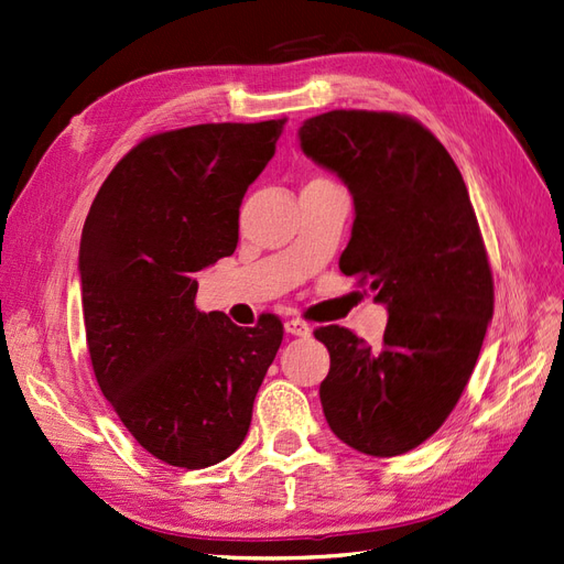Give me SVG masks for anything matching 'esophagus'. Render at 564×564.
Segmentation results:
<instances>
[{
	"instance_id": "obj_1",
	"label": "esophagus",
	"mask_w": 564,
	"mask_h": 564,
	"mask_svg": "<svg viewBox=\"0 0 564 564\" xmlns=\"http://www.w3.org/2000/svg\"><path fill=\"white\" fill-rule=\"evenodd\" d=\"M285 333H291V335H297V337H307L310 333H312V328L304 324V321H300V318H291V321H285Z\"/></svg>"
}]
</instances>
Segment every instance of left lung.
Returning a JSON list of instances; mask_svg holds the SVG:
<instances>
[{
    "mask_svg": "<svg viewBox=\"0 0 564 564\" xmlns=\"http://www.w3.org/2000/svg\"><path fill=\"white\" fill-rule=\"evenodd\" d=\"M302 153L351 193L340 269L388 307L382 347L340 326L316 328L330 354L321 406L337 440L399 456L458 404L494 316L479 224L454 158L397 112L330 110L297 130Z\"/></svg>",
    "mask_w": 564,
    "mask_h": 564,
    "instance_id": "1",
    "label": "left lung"
}]
</instances>
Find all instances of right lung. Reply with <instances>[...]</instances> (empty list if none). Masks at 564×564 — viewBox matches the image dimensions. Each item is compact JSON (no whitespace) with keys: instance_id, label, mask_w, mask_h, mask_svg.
Listing matches in <instances>:
<instances>
[{"instance_id":"right-lung-1","label":"right lung","mask_w":564,"mask_h":564,"mask_svg":"<svg viewBox=\"0 0 564 564\" xmlns=\"http://www.w3.org/2000/svg\"><path fill=\"white\" fill-rule=\"evenodd\" d=\"M285 120L153 134L112 167L79 240L94 376L132 437L186 470L243 444L254 394L283 340L276 316L240 328L198 312L193 273L229 257L248 186Z\"/></svg>"}]
</instances>
